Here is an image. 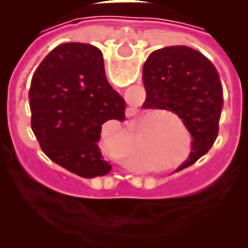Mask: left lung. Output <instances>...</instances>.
<instances>
[{
  "mask_svg": "<svg viewBox=\"0 0 248 248\" xmlns=\"http://www.w3.org/2000/svg\"><path fill=\"white\" fill-rule=\"evenodd\" d=\"M143 108L177 114L191 134L190 155L177 171L207 153L219 133L223 89L215 66L188 46H167L153 51L143 65Z\"/></svg>",
  "mask_w": 248,
  "mask_h": 248,
  "instance_id": "1",
  "label": "left lung"
}]
</instances>
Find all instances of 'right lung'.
Wrapping results in <instances>:
<instances>
[{"instance_id": "add662e5", "label": "right lung", "mask_w": 248, "mask_h": 248, "mask_svg": "<svg viewBox=\"0 0 248 248\" xmlns=\"http://www.w3.org/2000/svg\"><path fill=\"white\" fill-rule=\"evenodd\" d=\"M29 101L31 129L51 161L82 178L111 170L98 142L105 122L124 121L126 103L106 79L98 47L70 42L53 49L31 78Z\"/></svg>"}]
</instances>
